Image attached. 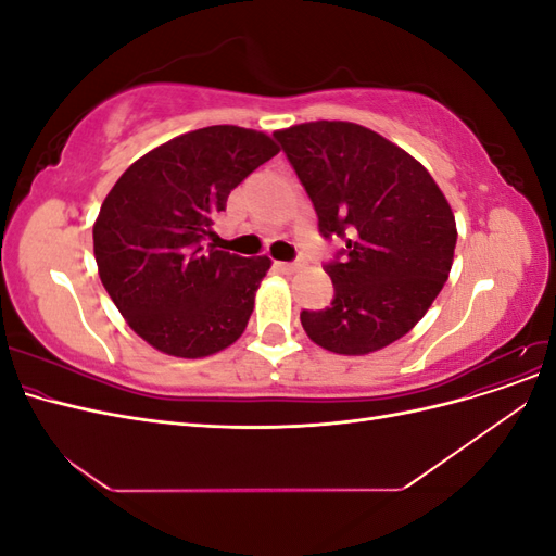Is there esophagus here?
<instances>
[{
	"label": "esophagus",
	"instance_id": "obj_1",
	"mask_svg": "<svg viewBox=\"0 0 556 556\" xmlns=\"http://www.w3.org/2000/svg\"><path fill=\"white\" fill-rule=\"evenodd\" d=\"M278 268H280V271H285V274H294V271H299V268H304V262H301V260H296V262H278Z\"/></svg>",
	"mask_w": 556,
	"mask_h": 556
}]
</instances>
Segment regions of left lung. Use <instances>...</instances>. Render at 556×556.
<instances>
[{
  "instance_id": "obj_1",
  "label": "left lung",
  "mask_w": 556,
  "mask_h": 556,
  "mask_svg": "<svg viewBox=\"0 0 556 556\" xmlns=\"http://www.w3.org/2000/svg\"><path fill=\"white\" fill-rule=\"evenodd\" d=\"M325 239L345 248L325 271L333 301L301 311L308 339L336 355H368L406 336L450 276L457 225L431 174L380 134L317 121L280 129Z\"/></svg>"
}]
</instances>
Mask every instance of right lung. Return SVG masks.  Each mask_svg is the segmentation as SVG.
I'll return each instance as SVG.
<instances>
[{
	"instance_id": "obj_1",
	"label": "right lung",
	"mask_w": 556,
	"mask_h": 556,
	"mask_svg": "<svg viewBox=\"0 0 556 556\" xmlns=\"http://www.w3.org/2000/svg\"><path fill=\"white\" fill-rule=\"evenodd\" d=\"M278 155L264 131L213 125L157 146L106 194L92 229L109 296L146 343L197 359L229 348L271 260L215 250L229 192Z\"/></svg>"
}]
</instances>
